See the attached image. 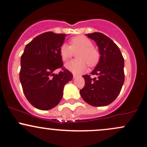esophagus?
I'll return each instance as SVG.
<instances>
[{"instance_id": "34e87169", "label": "esophagus", "mask_w": 147, "mask_h": 147, "mask_svg": "<svg viewBox=\"0 0 147 147\" xmlns=\"http://www.w3.org/2000/svg\"><path fill=\"white\" fill-rule=\"evenodd\" d=\"M77 77H78V75H76V74H73V78H76Z\"/></svg>"}]
</instances>
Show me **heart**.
Wrapping results in <instances>:
<instances>
[{
	"instance_id": "1",
	"label": "heart",
	"mask_w": 147,
	"mask_h": 147,
	"mask_svg": "<svg viewBox=\"0 0 147 147\" xmlns=\"http://www.w3.org/2000/svg\"><path fill=\"white\" fill-rule=\"evenodd\" d=\"M79 51L76 57L78 60L72 61L65 65V67L74 73H80L86 69V66L94 67L99 61L100 53L94 47L92 41L84 36H78L69 41V46L63 44L59 49L62 61L67 62Z\"/></svg>"
}]
</instances>
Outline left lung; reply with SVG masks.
I'll use <instances>...</instances> for the list:
<instances>
[{
	"label": "left lung",
	"instance_id": "obj_1",
	"mask_svg": "<svg viewBox=\"0 0 147 147\" xmlns=\"http://www.w3.org/2000/svg\"><path fill=\"white\" fill-rule=\"evenodd\" d=\"M99 49L100 60L91 75L83 76L85 81L80 95L84 101L93 106L110 104L118 97L125 81L124 58L118 46L103 34H88Z\"/></svg>",
	"mask_w": 147,
	"mask_h": 147
}]
</instances>
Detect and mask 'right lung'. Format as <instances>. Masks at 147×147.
Listing matches in <instances>:
<instances>
[{
    "label": "right lung",
    "instance_id": "right-lung-1",
    "mask_svg": "<svg viewBox=\"0 0 147 147\" xmlns=\"http://www.w3.org/2000/svg\"><path fill=\"white\" fill-rule=\"evenodd\" d=\"M66 34L43 33L27 44L21 56L20 80L29 103L39 110H50L61 101L63 88L73 75L63 67L59 49ZM61 69L58 74L54 71Z\"/></svg>",
    "mask_w": 147,
    "mask_h": 147
}]
</instances>
